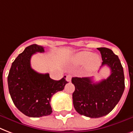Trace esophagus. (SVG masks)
I'll list each match as a JSON object with an SVG mask.
<instances>
[{
	"label": "esophagus",
	"mask_w": 133,
	"mask_h": 133,
	"mask_svg": "<svg viewBox=\"0 0 133 133\" xmlns=\"http://www.w3.org/2000/svg\"><path fill=\"white\" fill-rule=\"evenodd\" d=\"M71 77L72 76L71 75H66V81H68V82H71Z\"/></svg>",
	"instance_id": "1"
}]
</instances>
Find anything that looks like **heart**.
I'll return each instance as SVG.
<instances>
[{
    "label": "heart",
    "instance_id": "b5f03b06",
    "mask_svg": "<svg viewBox=\"0 0 133 133\" xmlns=\"http://www.w3.org/2000/svg\"><path fill=\"white\" fill-rule=\"evenodd\" d=\"M74 62L77 65H86L89 70H95L99 66L101 58L98 55H94L91 52L83 51L75 55Z\"/></svg>",
    "mask_w": 133,
    "mask_h": 133
}]
</instances>
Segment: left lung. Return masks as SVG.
<instances>
[{
    "label": "left lung",
    "mask_w": 133,
    "mask_h": 133,
    "mask_svg": "<svg viewBox=\"0 0 133 133\" xmlns=\"http://www.w3.org/2000/svg\"><path fill=\"white\" fill-rule=\"evenodd\" d=\"M102 66L110 68L108 78L94 83L92 78H72L75 86L73 103L76 112L90 118H99L110 112L119 103L125 89L124 74L121 62L111 49L98 48Z\"/></svg>",
    "instance_id": "left-lung-1"
}]
</instances>
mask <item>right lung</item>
<instances>
[{"label":"right lung","instance_id":"add662e5","mask_svg":"<svg viewBox=\"0 0 133 133\" xmlns=\"http://www.w3.org/2000/svg\"><path fill=\"white\" fill-rule=\"evenodd\" d=\"M44 52V47L37 44L26 47L13 62L8 77L12 101L18 110L30 117L50 115L51 98L57 91L63 90L68 83L65 76L55 81L48 74H39L32 69V55Z\"/></svg>","mask_w":133,"mask_h":133}]
</instances>
